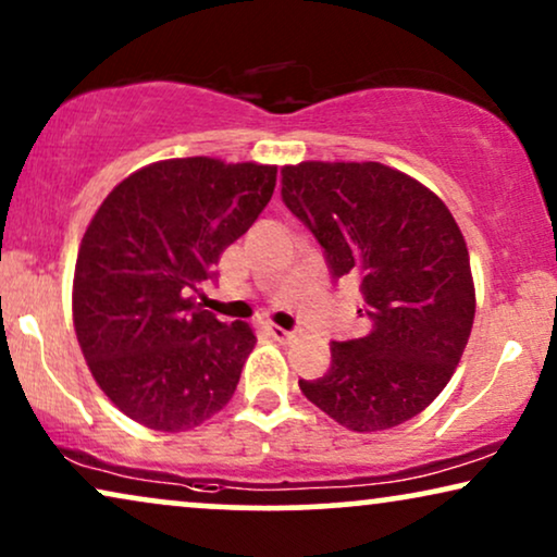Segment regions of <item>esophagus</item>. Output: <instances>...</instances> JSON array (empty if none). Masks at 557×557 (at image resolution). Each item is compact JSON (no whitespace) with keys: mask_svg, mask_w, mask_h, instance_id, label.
Wrapping results in <instances>:
<instances>
[{"mask_svg":"<svg viewBox=\"0 0 557 557\" xmlns=\"http://www.w3.org/2000/svg\"><path fill=\"white\" fill-rule=\"evenodd\" d=\"M269 332L276 342H292L296 337V332H288L284 326H269Z\"/></svg>","mask_w":557,"mask_h":557,"instance_id":"34e87169","label":"esophagus"}]
</instances>
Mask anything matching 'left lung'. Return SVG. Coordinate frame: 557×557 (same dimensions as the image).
Returning a JSON list of instances; mask_svg holds the SVG:
<instances>
[{
	"instance_id": "left-lung-1",
	"label": "left lung",
	"mask_w": 557,
	"mask_h": 557,
	"mask_svg": "<svg viewBox=\"0 0 557 557\" xmlns=\"http://www.w3.org/2000/svg\"><path fill=\"white\" fill-rule=\"evenodd\" d=\"M286 208L322 243L332 276L362 278L372 332L332 342L301 393L339 425L387 431L438 398L474 324L467 240L429 187L380 162L281 166Z\"/></svg>"
}]
</instances>
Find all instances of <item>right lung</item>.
<instances>
[{
	"label": "right lung",
	"mask_w": 557,
	"mask_h": 557,
	"mask_svg": "<svg viewBox=\"0 0 557 557\" xmlns=\"http://www.w3.org/2000/svg\"><path fill=\"white\" fill-rule=\"evenodd\" d=\"M276 164L162 159L111 189L73 276V326L113 406L151 431H189L227 406L256 334L195 292L276 187Z\"/></svg>",
	"instance_id": "1"
}]
</instances>
